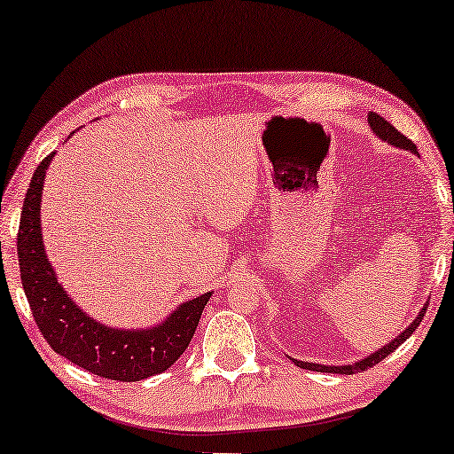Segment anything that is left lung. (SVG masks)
Returning <instances> with one entry per match:
<instances>
[{
    "mask_svg": "<svg viewBox=\"0 0 454 454\" xmlns=\"http://www.w3.org/2000/svg\"><path fill=\"white\" fill-rule=\"evenodd\" d=\"M368 122H370V126H372L374 135H376L378 138L386 140V143H388V145H395V146H398V148H404V151L416 153V145L412 143V140L406 138V137L403 135V132H398V130L395 129V126H392L388 121H384V118H382L380 114L370 113V114H368ZM427 306H428V303H425V306H422V309L419 311V316H416L414 322H412L411 325H408V328H406L403 333H400V336H396L395 340L388 341V344H386L384 348H380V350L374 352V354H370V356H366V358L360 360V362L348 364V366H322V364H314V362H300V360H294V358H289V360L295 362L300 368L314 370V372H330V374H356V372H364V370L372 368V366H376L378 362H382V360L386 358V356L395 352L396 348H398L400 344H403V341H406V338L411 336V333L420 325L422 317H425V314H427Z\"/></svg>",
    "mask_w": 454,
    "mask_h": 454,
    "instance_id": "1",
    "label": "left lung"
}]
</instances>
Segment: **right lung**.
Here are the masks:
<instances>
[{"instance_id": "1", "label": "right lung", "mask_w": 454, "mask_h": 454, "mask_svg": "<svg viewBox=\"0 0 454 454\" xmlns=\"http://www.w3.org/2000/svg\"><path fill=\"white\" fill-rule=\"evenodd\" d=\"M51 159L54 153L35 168L18 231L21 286L42 336L56 354L108 380L137 382L165 372L187 350L211 292L181 303L165 322L148 330L108 328L82 311L58 284L43 251L40 205Z\"/></svg>"}]
</instances>
